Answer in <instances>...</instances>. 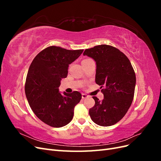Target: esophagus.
<instances>
[{"label": "esophagus", "instance_id": "1", "mask_svg": "<svg viewBox=\"0 0 161 161\" xmlns=\"http://www.w3.org/2000/svg\"><path fill=\"white\" fill-rule=\"evenodd\" d=\"M89 96L87 95H86V94H85V93H82V99H86V98H87V97H88Z\"/></svg>", "mask_w": 161, "mask_h": 161}]
</instances>
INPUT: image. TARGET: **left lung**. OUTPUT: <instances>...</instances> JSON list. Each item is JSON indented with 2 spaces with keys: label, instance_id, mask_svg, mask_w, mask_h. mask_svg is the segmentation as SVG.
<instances>
[{
  "label": "left lung",
  "instance_id": "obj_1",
  "mask_svg": "<svg viewBox=\"0 0 161 161\" xmlns=\"http://www.w3.org/2000/svg\"><path fill=\"white\" fill-rule=\"evenodd\" d=\"M83 55L96 62L95 82L104 88L103 100L92 97L95 104L89 109L91 118L101 126L114 125L124 118L132 103L136 86L133 67L123 52L111 46H96L85 50Z\"/></svg>",
  "mask_w": 161,
  "mask_h": 161
}]
</instances>
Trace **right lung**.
<instances>
[{"mask_svg":"<svg viewBox=\"0 0 161 161\" xmlns=\"http://www.w3.org/2000/svg\"><path fill=\"white\" fill-rule=\"evenodd\" d=\"M82 52L47 47L35 57L29 69L25 85L28 103L37 118L52 127L70 123L75 107L82 98L78 91L62 94L58 87L62 78L68 75L69 64Z\"/></svg>","mask_w":161,"mask_h":161,"instance_id":"1","label":"right lung"}]
</instances>
